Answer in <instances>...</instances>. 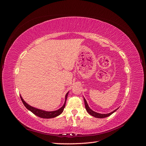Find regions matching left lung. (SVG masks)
I'll use <instances>...</instances> for the list:
<instances>
[{"label":"left lung","instance_id":"1","mask_svg":"<svg viewBox=\"0 0 146 146\" xmlns=\"http://www.w3.org/2000/svg\"><path fill=\"white\" fill-rule=\"evenodd\" d=\"M83 99H84V102H85V108H86V110L87 112H88V113H89V114H90V115H91V116H94V117H97V118H104V117H108V116H110V115H111V114H112L113 113L115 112V111H116V110L118 109V108H117V109H116V110H114V111H113L112 112L107 113V114H101V113H97V112L94 111L93 110H92L90 108L89 106H88V103H87V102H86V99H85V98H83Z\"/></svg>","mask_w":146,"mask_h":146}]
</instances>
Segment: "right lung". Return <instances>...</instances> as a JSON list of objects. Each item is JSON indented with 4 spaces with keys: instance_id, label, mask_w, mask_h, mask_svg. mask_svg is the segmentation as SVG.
Segmentation results:
<instances>
[{
    "instance_id": "1",
    "label": "right lung",
    "mask_w": 146,
    "mask_h": 146,
    "mask_svg": "<svg viewBox=\"0 0 146 146\" xmlns=\"http://www.w3.org/2000/svg\"><path fill=\"white\" fill-rule=\"evenodd\" d=\"M68 93H69V92H68L65 96V101H64V103L62 107H61L60 109L55 110V111H44V110L33 107H32V106L29 105L27 103H26L25 102L24 100V99H23V98H22L21 96H20V97H21V100H22V102H23V104L24 105L25 107L27 108V109L29 110V111H30L31 112L33 113L34 114H35V115L38 116V117H40L41 118H44V119H50V118H54V117L58 116L60 115V114H61L63 113L64 108L65 107L66 99H67V98H68Z\"/></svg>"
}]
</instances>
